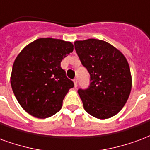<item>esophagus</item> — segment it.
Instances as JSON below:
<instances>
[{
    "mask_svg": "<svg viewBox=\"0 0 150 150\" xmlns=\"http://www.w3.org/2000/svg\"><path fill=\"white\" fill-rule=\"evenodd\" d=\"M74 87H75V88H76V87H77V80L74 79Z\"/></svg>",
    "mask_w": 150,
    "mask_h": 150,
    "instance_id": "obj_1",
    "label": "esophagus"
}]
</instances>
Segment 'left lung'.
Masks as SVG:
<instances>
[{"label": "left lung", "instance_id": "obj_1", "mask_svg": "<svg viewBox=\"0 0 150 150\" xmlns=\"http://www.w3.org/2000/svg\"><path fill=\"white\" fill-rule=\"evenodd\" d=\"M74 45L90 75L88 88L78 89L84 109L98 119L115 116L125 105L132 88L127 60L117 49L104 40H76Z\"/></svg>", "mask_w": 150, "mask_h": 150}]
</instances>
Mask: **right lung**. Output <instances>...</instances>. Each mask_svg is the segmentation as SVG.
Returning a JSON list of instances; mask_svg holds the SVG:
<instances>
[{"label": "right lung", "instance_id": "right-lung-1", "mask_svg": "<svg viewBox=\"0 0 150 150\" xmlns=\"http://www.w3.org/2000/svg\"><path fill=\"white\" fill-rule=\"evenodd\" d=\"M74 45L54 38H39L25 46L14 61L10 82L21 106L30 115L47 118L62 109L73 88L61 62Z\"/></svg>", "mask_w": 150, "mask_h": 150}]
</instances>
